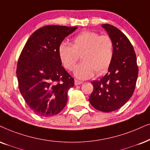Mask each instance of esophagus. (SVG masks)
Instances as JSON below:
<instances>
[{
	"label": "esophagus",
	"mask_w": 150,
	"mask_h": 150,
	"mask_svg": "<svg viewBox=\"0 0 150 150\" xmlns=\"http://www.w3.org/2000/svg\"><path fill=\"white\" fill-rule=\"evenodd\" d=\"M82 81H79V80H77V79H75V85H76V86H77V85H80L82 84Z\"/></svg>",
	"instance_id": "34e87169"
}]
</instances>
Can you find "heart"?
I'll return each instance as SVG.
<instances>
[{"label": "heart", "instance_id": "b5f03b06", "mask_svg": "<svg viewBox=\"0 0 150 150\" xmlns=\"http://www.w3.org/2000/svg\"><path fill=\"white\" fill-rule=\"evenodd\" d=\"M60 62L66 69L72 71L81 54L82 62L76 66L74 74L85 79L105 73L114 57V42L109 35H100L93 31L81 32L72 39V45L62 42L58 47Z\"/></svg>", "mask_w": 150, "mask_h": 150}]
</instances>
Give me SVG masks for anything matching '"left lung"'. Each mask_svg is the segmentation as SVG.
I'll list each match as a JSON object with an SVG mask.
<instances>
[{
    "instance_id": "obj_1",
    "label": "left lung",
    "mask_w": 150,
    "mask_h": 150,
    "mask_svg": "<svg viewBox=\"0 0 150 150\" xmlns=\"http://www.w3.org/2000/svg\"><path fill=\"white\" fill-rule=\"evenodd\" d=\"M102 27L114 42V57L108 73L91 82L93 91L89 102L95 109L111 112L122 107L132 96L138 68L134 47L125 35L110 24H103Z\"/></svg>"
}]
</instances>
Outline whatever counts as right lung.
<instances>
[{
  "label": "right lung",
  "mask_w": 150,
  "mask_h": 150,
  "mask_svg": "<svg viewBox=\"0 0 150 150\" xmlns=\"http://www.w3.org/2000/svg\"><path fill=\"white\" fill-rule=\"evenodd\" d=\"M77 27L46 25L30 36L18 58V88L30 109L39 116L58 114L66 105L73 77L62 66L58 47Z\"/></svg>",
  "instance_id": "right-lung-1"
}]
</instances>
